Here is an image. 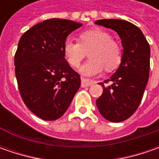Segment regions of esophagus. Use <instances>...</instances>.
<instances>
[{"instance_id":"1","label":"esophagus","mask_w":159,"mask_h":159,"mask_svg":"<svg viewBox=\"0 0 159 159\" xmlns=\"http://www.w3.org/2000/svg\"><path fill=\"white\" fill-rule=\"evenodd\" d=\"M94 83H95V81H93V80H91L81 78V87H82V88L89 87V86H91V85L94 84Z\"/></svg>"}]
</instances>
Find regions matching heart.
Here are the masks:
<instances>
[{
    "instance_id": "heart-1",
    "label": "heart",
    "mask_w": 159,
    "mask_h": 159,
    "mask_svg": "<svg viewBox=\"0 0 159 159\" xmlns=\"http://www.w3.org/2000/svg\"><path fill=\"white\" fill-rule=\"evenodd\" d=\"M89 60L81 65L80 72L84 76H94L103 68L110 71L116 69L122 60L121 47L111 40L109 33L102 29L85 31L79 36V43L67 40L64 45V54L72 67H78L87 52Z\"/></svg>"
}]
</instances>
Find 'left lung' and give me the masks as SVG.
<instances>
[{"instance_id":"1","label":"left lung","mask_w":159,"mask_h":159,"mask_svg":"<svg viewBox=\"0 0 159 159\" xmlns=\"http://www.w3.org/2000/svg\"><path fill=\"white\" fill-rule=\"evenodd\" d=\"M98 25L114 30L123 47L122 60L118 70L109 80L110 86L99 83L103 92L96 100L99 112L111 122L130 118L142 101L150 74V45L143 32L130 22L120 19H101Z\"/></svg>"}]
</instances>
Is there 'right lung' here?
Returning <instances> with one entry per match:
<instances>
[{"label":"right lung","instance_id":"right-lung-1","mask_svg":"<svg viewBox=\"0 0 159 159\" xmlns=\"http://www.w3.org/2000/svg\"><path fill=\"white\" fill-rule=\"evenodd\" d=\"M81 25L51 18L35 25L19 40L15 55L18 89L28 109L44 120L62 117L80 87V76L64 58V45Z\"/></svg>","mask_w":159,"mask_h":159}]
</instances>
